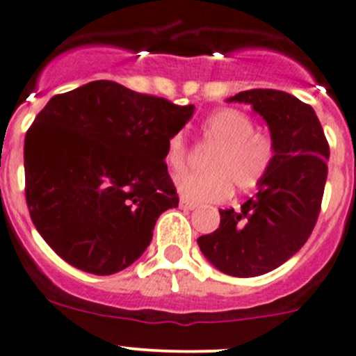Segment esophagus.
<instances>
[{
  "label": "esophagus",
  "instance_id": "obj_1",
  "mask_svg": "<svg viewBox=\"0 0 356 356\" xmlns=\"http://www.w3.org/2000/svg\"><path fill=\"white\" fill-rule=\"evenodd\" d=\"M179 207H181V209H185V211H193V209L197 207V204H193V202H188V200L181 199V200H179Z\"/></svg>",
  "mask_w": 356,
  "mask_h": 356
}]
</instances>
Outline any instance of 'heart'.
Returning <instances> with one entry per match:
<instances>
[{
  "label": "heart",
  "instance_id": "heart-1",
  "mask_svg": "<svg viewBox=\"0 0 356 356\" xmlns=\"http://www.w3.org/2000/svg\"><path fill=\"white\" fill-rule=\"evenodd\" d=\"M204 142L212 145L205 157L207 171L181 175L175 179L178 192L195 202H219L232 193L255 190L266 179L276 157V145L267 134L255 131V123L245 113L221 108L205 116L200 123ZM185 137L181 131L171 135L164 149V161L171 171H181L186 164Z\"/></svg>",
  "mask_w": 356,
  "mask_h": 356
}]
</instances>
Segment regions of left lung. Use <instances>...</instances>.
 I'll list each match as a JSON object with an SVG mask.
<instances>
[{"label": "left lung", "mask_w": 356, "mask_h": 356, "mask_svg": "<svg viewBox=\"0 0 356 356\" xmlns=\"http://www.w3.org/2000/svg\"><path fill=\"white\" fill-rule=\"evenodd\" d=\"M228 101L247 102L266 120L276 157L257 195L240 211L221 209L219 228L197 243L221 273L254 277L291 259L312 234L327 179L329 144L312 106L291 94L252 89Z\"/></svg>", "instance_id": "8db88e82"}]
</instances>
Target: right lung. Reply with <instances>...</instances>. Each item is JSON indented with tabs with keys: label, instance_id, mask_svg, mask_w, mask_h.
Segmentation results:
<instances>
[{
	"label": "right lung",
	"instance_id": "1",
	"mask_svg": "<svg viewBox=\"0 0 356 356\" xmlns=\"http://www.w3.org/2000/svg\"><path fill=\"white\" fill-rule=\"evenodd\" d=\"M193 109L111 80L49 99L25 135V200L65 262L109 276L144 254L178 207L164 149Z\"/></svg>",
	"mask_w": 356,
	"mask_h": 356
}]
</instances>
